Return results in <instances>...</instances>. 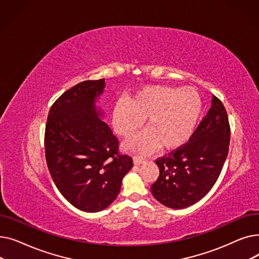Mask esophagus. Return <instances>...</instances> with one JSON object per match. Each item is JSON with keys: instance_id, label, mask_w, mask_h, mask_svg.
<instances>
[{"instance_id": "34e87169", "label": "esophagus", "mask_w": 259, "mask_h": 259, "mask_svg": "<svg viewBox=\"0 0 259 259\" xmlns=\"http://www.w3.org/2000/svg\"><path fill=\"white\" fill-rule=\"evenodd\" d=\"M133 160H134V164L135 165H140V164H142V162L145 161V158H142L140 156H135Z\"/></svg>"}]
</instances>
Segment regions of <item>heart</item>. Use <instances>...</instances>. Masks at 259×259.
<instances>
[{"label":"heart","instance_id":"b5f03b06","mask_svg":"<svg viewBox=\"0 0 259 259\" xmlns=\"http://www.w3.org/2000/svg\"><path fill=\"white\" fill-rule=\"evenodd\" d=\"M202 111L198 92L191 87L147 86L115 104L112 125L125 140L137 133L146 120L144 133L132 140L128 147L139 153H148L160 146L173 150L192 138Z\"/></svg>","mask_w":259,"mask_h":259}]
</instances>
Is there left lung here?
<instances>
[{
  "instance_id": "8db88e82",
  "label": "left lung",
  "mask_w": 259,
  "mask_h": 259,
  "mask_svg": "<svg viewBox=\"0 0 259 259\" xmlns=\"http://www.w3.org/2000/svg\"><path fill=\"white\" fill-rule=\"evenodd\" d=\"M230 135L226 108L213 95L211 108L189 142L155 160L159 176L151 186L153 196L172 209L187 208L200 200L222 172Z\"/></svg>"
}]
</instances>
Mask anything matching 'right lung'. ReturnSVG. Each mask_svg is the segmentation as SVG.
Segmentation results:
<instances>
[{"label":"right lung","instance_id":"right-lung-1","mask_svg":"<svg viewBox=\"0 0 259 259\" xmlns=\"http://www.w3.org/2000/svg\"><path fill=\"white\" fill-rule=\"evenodd\" d=\"M105 78L84 80L65 91L51 106L45 128V154L51 178L75 208L99 212L114 201L133 159L100 118L95 100Z\"/></svg>","mask_w":259,"mask_h":259}]
</instances>
